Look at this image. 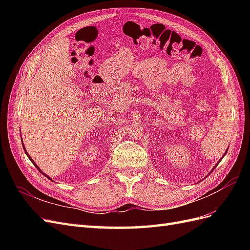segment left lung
<instances>
[{"label": "left lung", "mask_w": 250, "mask_h": 250, "mask_svg": "<svg viewBox=\"0 0 250 250\" xmlns=\"http://www.w3.org/2000/svg\"><path fill=\"white\" fill-rule=\"evenodd\" d=\"M226 152H228V150H226ZM226 152H225V153H226ZM221 160H222V157H221ZM221 160H220V161H221ZM220 161H219V162H220ZM219 162H218V164H219ZM218 164H217V165H218ZM217 165L215 166V168L217 167ZM215 168H214V169H215ZM214 169H213V170H214Z\"/></svg>", "instance_id": "left-lung-1"}]
</instances>
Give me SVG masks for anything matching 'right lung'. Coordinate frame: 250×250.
Returning a JSON list of instances; mask_svg holds the SVG:
<instances>
[{"label":"right lung","mask_w":250,"mask_h":250,"mask_svg":"<svg viewBox=\"0 0 250 250\" xmlns=\"http://www.w3.org/2000/svg\"><path fill=\"white\" fill-rule=\"evenodd\" d=\"M22 147H24V144H22ZM24 150H25V152H26V154H27V156H28V157H29V160H30V161H31V162H32V163H33V165H34V166H35V167H36V168H37V170H39V171H40V172H41V173H42V174H43V175H44V176H46V177H47V178H49V179H50V180H52V179H51V178H50V177H49V176H48V175H46V174H44V173H42V170H41V169H40V168H39V167H37V165H36V164H35V163H34V162H33V161H32V158H31V157H30V155H29V154H28V152H27V151H26V149H25V147H24Z\"/></svg>","instance_id":"right-lung-1"}]
</instances>
